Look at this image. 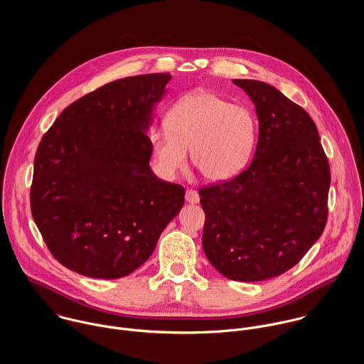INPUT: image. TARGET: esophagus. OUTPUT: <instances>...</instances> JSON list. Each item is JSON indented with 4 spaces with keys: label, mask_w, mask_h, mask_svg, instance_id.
<instances>
[{
    "label": "esophagus",
    "mask_w": 364,
    "mask_h": 364,
    "mask_svg": "<svg viewBox=\"0 0 364 364\" xmlns=\"http://www.w3.org/2000/svg\"><path fill=\"white\" fill-rule=\"evenodd\" d=\"M185 200H186L188 203H191V205H196V203H199L200 196H199V193H198L196 191L188 189L186 193H185Z\"/></svg>",
    "instance_id": "obj_1"
}]
</instances>
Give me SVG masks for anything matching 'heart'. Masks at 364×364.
Segmentation results:
<instances>
[{
  "label": "heart",
  "mask_w": 364,
  "mask_h": 364,
  "mask_svg": "<svg viewBox=\"0 0 364 364\" xmlns=\"http://www.w3.org/2000/svg\"><path fill=\"white\" fill-rule=\"evenodd\" d=\"M166 129L149 134L158 173L172 179L188 162L211 182L238 175L250 162L258 137V119L245 105L231 104L210 91L179 100L165 117Z\"/></svg>",
  "instance_id": "heart-1"
}]
</instances>
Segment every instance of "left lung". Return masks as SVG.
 Wrapping results in <instances>:
<instances>
[{
	"label": "left lung",
	"mask_w": 364,
	"mask_h": 364,
	"mask_svg": "<svg viewBox=\"0 0 364 364\" xmlns=\"http://www.w3.org/2000/svg\"><path fill=\"white\" fill-rule=\"evenodd\" d=\"M259 120L250 166L199 191L203 251L223 276L267 280L291 269L321 237L328 215L329 164L311 116L274 87L234 80Z\"/></svg>",
	"instance_id": "1"
}]
</instances>
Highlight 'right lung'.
Instances as JSON below:
<instances>
[{
	"mask_svg": "<svg viewBox=\"0 0 364 364\" xmlns=\"http://www.w3.org/2000/svg\"><path fill=\"white\" fill-rule=\"evenodd\" d=\"M166 73L109 82L67 106L43 136L31 210L53 257L94 279L130 274L151 257L185 189L150 168L147 132Z\"/></svg>",
	"mask_w": 364,
	"mask_h": 364,
	"instance_id": "1",
	"label": "right lung"
}]
</instances>
